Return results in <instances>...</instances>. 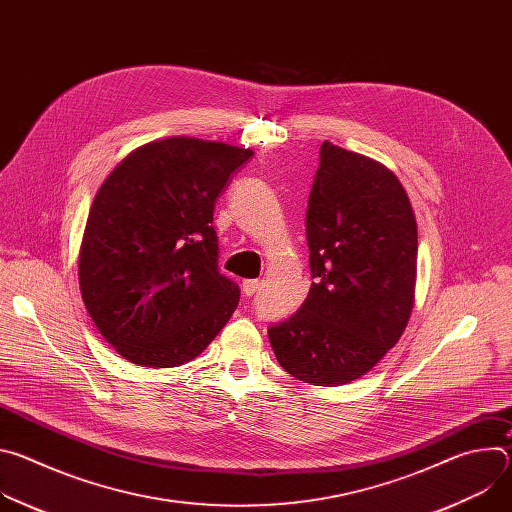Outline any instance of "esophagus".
Listing matches in <instances>:
<instances>
[{"mask_svg":"<svg viewBox=\"0 0 512 512\" xmlns=\"http://www.w3.org/2000/svg\"><path fill=\"white\" fill-rule=\"evenodd\" d=\"M241 287H243V294L245 296H253L255 291H257V287H259V279H245Z\"/></svg>","mask_w":512,"mask_h":512,"instance_id":"obj_1","label":"esophagus"}]
</instances>
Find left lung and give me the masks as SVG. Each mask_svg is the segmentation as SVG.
I'll use <instances>...</instances> for the list:
<instances>
[{
  "label": "left lung",
  "mask_w": 512,
  "mask_h": 512,
  "mask_svg": "<svg viewBox=\"0 0 512 512\" xmlns=\"http://www.w3.org/2000/svg\"><path fill=\"white\" fill-rule=\"evenodd\" d=\"M312 285L269 328L277 362L316 387L367 375L407 328L417 281V223L381 162L324 141L306 212Z\"/></svg>",
  "instance_id": "left-lung-1"
}]
</instances>
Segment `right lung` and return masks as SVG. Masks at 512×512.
Listing matches in <instances>:
<instances>
[{
  "instance_id": "right-lung-1",
  "label": "right lung",
  "mask_w": 512,
  "mask_h": 512,
  "mask_svg": "<svg viewBox=\"0 0 512 512\" xmlns=\"http://www.w3.org/2000/svg\"><path fill=\"white\" fill-rule=\"evenodd\" d=\"M251 156L223 141L156 139L97 190L79 251L81 296L101 336L137 367L194 360L233 316L239 287L218 273L212 212Z\"/></svg>"
}]
</instances>
